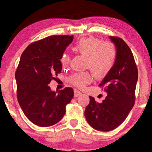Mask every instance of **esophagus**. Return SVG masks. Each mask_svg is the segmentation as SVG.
<instances>
[{
  "instance_id": "obj_1",
  "label": "esophagus",
  "mask_w": 152,
  "mask_h": 152,
  "mask_svg": "<svg viewBox=\"0 0 152 152\" xmlns=\"http://www.w3.org/2000/svg\"><path fill=\"white\" fill-rule=\"evenodd\" d=\"M82 95V93H81L80 91L75 89V90H74V96L75 97H78V96H80V95Z\"/></svg>"
}]
</instances>
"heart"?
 <instances>
[{
	"label": "heart",
	"instance_id": "b5f03b06",
	"mask_svg": "<svg viewBox=\"0 0 152 152\" xmlns=\"http://www.w3.org/2000/svg\"><path fill=\"white\" fill-rule=\"evenodd\" d=\"M77 53L87 57V67L90 68L97 78L105 77L115 64L117 51L115 45L110 41H104L94 37L80 39L73 48ZM61 65L65 66L70 62L69 56L64 54L60 59ZM68 81L75 86L82 88L92 82L93 77L88 71L72 73Z\"/></svg>",
	"mask_w": 152,
	"mask_h": 152
}]
</instances>
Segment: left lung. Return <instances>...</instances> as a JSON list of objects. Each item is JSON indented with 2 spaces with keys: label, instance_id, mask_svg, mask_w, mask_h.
I'll return each instance as SVG.
<instances>
[{
  "label": "left lung",
  "instance_id": "left-lung-1",
  "mask_svg": "<svg viewBox=\"0 0 152 152\" xmlns=\"http://www.w3.org/2000/svg\"><path fill=\"white\" fill-rule=\"evenodd\" d=\"M109 39L115 45L117 56L113 67L99 84L105 86L107 95L101 103L89 96L90 102L84 112L90 126L101 132L115 129L127 117L134 105L138 77L134 55L128 45L119 37Z\"/></svg>",
  "mask_w": 152,
  "mask_h": 152
}]
</instances>
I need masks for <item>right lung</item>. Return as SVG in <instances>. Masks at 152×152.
Segmentation results:
<instances>
[{
	"label": "right lung",
	"instance_id": "add662e5",
	"mask_svg": "<svg viewBox=\"0 0 152 152\" xmlns=\"http://www.w3.org/2000/svg\"><path fill=\"white\" fill-rule=\"evenodd\" d=\"M73 36L53 35L29 45L20 56L16 70L17 99L27 118L40 126L60 121L66 106L74 95L73 89L52 91L48 84L61 72L60 59Z\"/></svg>",
	"mask_w": 152,
	"mask_h": 152
}]
</instances>
